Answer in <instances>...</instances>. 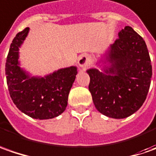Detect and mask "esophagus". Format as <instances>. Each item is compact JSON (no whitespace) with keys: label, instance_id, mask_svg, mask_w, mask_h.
Instances as JSON below:
<instances>
[{"label":"esophagus","instance_id":"34e87169","mask_svg":"<svg viewBox=\"0 0 156 156\" xmlns=\"http://www.w3.org/2000/svg\"><path fill=\"white\" fill-rule=\"evenodd\" d=\"M90 58H89L88 55L86 54H83L81 56L79 57L78 60V66H80L81 68H86L90 65Z\"/></svg>","mask_w":156,"mask_h":156}]
</instances>
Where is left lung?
<instances>
[{"label":"left lung","mask_w":156,"mask_h":156,"mask_svg":"<svg viewBox=\"0 0 156 156\" xmlns=\"http://www.w3.org/2000/svg\"><path fill=\"white\" fill-rule=\"evenodd\" d=\"M110 45L104 71L91 68L89 90L97 110L111 118H125L141 108L147 98L152 66L145 41L131 27L118 33Z\"/></svg>","instance_id":"obj_1"}]
</instances>
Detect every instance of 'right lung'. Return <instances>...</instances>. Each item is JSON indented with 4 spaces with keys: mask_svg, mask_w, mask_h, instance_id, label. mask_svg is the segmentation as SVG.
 <instances>
[{
    "mask_svg": "<svg viewBox=\"0 0 156 156\" xmlns=\"http://www.w3.org/2000/svg\"><path fill=\"white\" fill-rule=\"evenodd\" d=\"M29 27L18 33L11 43L6 75L10 97L16 107L35 119H51L63 113L68 95L77 75V67L62 68L44 78L31 77L20 67L19 48L28 34Z\"/></svg>",
    "mask_w": 156,
    "mask_h": 156,
    "instance_id": "obj_1",
    "label": "right lung"
}]
</instances>
